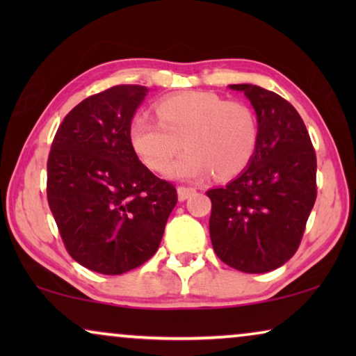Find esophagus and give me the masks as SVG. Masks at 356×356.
<instances>
[{"label":"esophagus","mask_w":356,"mask_h":356,"mask_svg":"<svg viewBox=\"0 0 356 356\" xmlns=\"http://www.w3.org/2000/svg\"><path fill=\"white\" fill-rule=\"evenodd\" d=\"M194 193H196V189L186 188V186H179L178 188V199L183 202V201H186L188 197H191Z\"/></svg>","instance_id":"34e87169"}]
</instances>
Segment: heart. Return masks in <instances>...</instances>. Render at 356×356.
Returning <instances> with one entry per match:
<instances>
[{
	"mask_svg": "<svg viewBox=\"0 0 356 356\" xmlns=\"http://www.w3.org/2000/svg\"><path fill=\"white\" fill-rule=\"evenodd\" d=\"M157 118L136 115L129 124V143L152 172H167L184 145L188 152L170 175L202 179L216 173L228 179L251 163L257 147V120L250 106L227 102L211 92H183L155 105Z\"/></svg>",
	"mask_w": 356,
	"mask_h": 356,
	"instance_id": "1",
	"label": "heart"
}]
</instances>
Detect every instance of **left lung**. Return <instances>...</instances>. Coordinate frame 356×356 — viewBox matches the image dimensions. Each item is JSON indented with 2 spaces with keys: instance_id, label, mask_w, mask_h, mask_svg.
Wrapping results in <instances>:
<instances>
[{
  "instance_id": "8db88e82",
  "label": "left lung",
  "mask_w": 356,
  "mask_h": 356,
  "mask_svg": "<svg viewBox=\"0 0 356 356\" xmlns=\"http://www.w3.org/2000/svg\"><path fill=\"white\" fill-rule=\"evenodd\" d=\"M256 111L257 147L251 163L223 188L209 189V232L216 254L233 269L264 274L298 250L316 201V152L308 129L275 92L232 84Z\"/></svg>"
}]
</instances>
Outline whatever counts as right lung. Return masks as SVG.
<instances>
[{
    "label": "right lung",
    "mask_w": 356,
    "mask_h": 356,
    "mask_svg": "<svg viewBox=\"0 0 356 356\" xmlns=\"http://www.w3.org/2000/svg\"><path fill=\"white\" fill-rule=\"evenodd\" d=\"M149 89L115 86L65 116L47 163V197L67 252L87 269L120 275L155 254L177 189L140 163L131 120Z\"/></svg>",
    "instance_id": "obj_1"
}]
</instances>
